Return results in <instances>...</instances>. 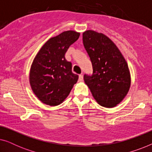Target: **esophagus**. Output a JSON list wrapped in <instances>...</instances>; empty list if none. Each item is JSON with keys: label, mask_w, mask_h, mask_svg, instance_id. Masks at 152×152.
<instances>
[{"label": "esophagus", "mask_w": 152, "mask_h": 152, "mask_svg": "<svg viewBox=\"0 0 152 152\" xmlns=\"http://www.w3.org/2000/svg\"><path fill=\"white\" fill-rule=\"evenodd\" d=\"M83 77H83V75L82 74L80 75H79V80L82 81L83 80Z\"/></svg>", "instance_id": "34e87169"}]
</instances>
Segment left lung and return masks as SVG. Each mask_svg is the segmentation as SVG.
<instances>
[{
	"instance_id": "obj_1",
	"label": "left lung",
	"mask_w": 152,
	"mask_h": 152,
	"mask_svg": "<svg viewBox=\"0 0 152 152\" xmlns=\"http://www.w3.org/2000/svg\"><path fill=\"white\" fill-rule=\"evenodd\" d=\"M83 43L90 57L93 75L84 80L93 97L102 107L113 108L123 100L129 91L128 64L116 45L102 33L86 30Z\"/></svg>"
}]
</instances>
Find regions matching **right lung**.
Listing matches in <instances>:
<instances>
[{
  "label": "right lung",
  "mask_w": 152,
  "mask_h": 152,
  "mask_svg": "<svg viewBox=\"0 0 152 152\" xmlns=\"http://www.w3.org/2000/svg\"><path fill=\"white\" fill-rule=\"evenodd\" d=\"M80 33L68 30L52 37L41 47L31 66L30 84L43 103L57 106L68 96L79 76L72 72L71 62L65 58L70 45Z\"/></svg>",
  "instance_id": "right-lung-1"
}]
</instances>
